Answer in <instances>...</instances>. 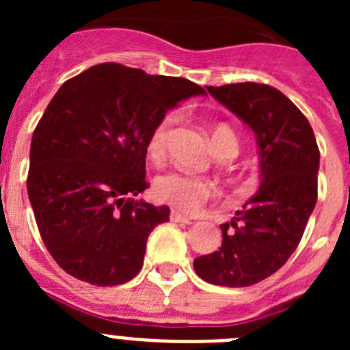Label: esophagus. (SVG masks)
Wrapping results in <instances>:
<instances>
[{
	"instance_id": "obj_1",
	"label": "esophagus",
	"mask_w": 350,
	"mask_h": 350,
	"mask_svg": "<svg viewBox=\"0 0 350 350\" xmlns=\"http://www.w3.org/2000/svg\"><path fill=\"white\" fill-rule=\"evenodd\" d=\"M170 219H172L173 222H185V224H189L191 222L189 217L182 215V213L177 212V210H172V213H170Z\"/></svg>"
}]
</instances>
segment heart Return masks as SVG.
I'll return each instance as SVG.
<instances>
[{"mask_svg":"<svg viewBox=\"0 0 350 350\" xmlns=\"http://www.w3.org/2000/svg\"><path fill=\"white\" fill-rule=\"evenodd\" d=\"M175 120H177L175 113H166L148 135L147 154L156 163L165 157L166 144H168ZM210 144H212L213 152L219 157H234L238 152V137L228 124H217L212 129ZM213 193H215V187L212 182L193 173L178 172V170L163 173L154 182V194L157 200L185 213L198 212L213 196Z\"/></svg>","mask_w":350,"mask_h":350,"instance_id":"obj_1","label":"heart"}]
</instances>
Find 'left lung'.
Instances as JSON below:
<instances>
[{
	"mask_svg": "<svg viewBox=\"0 0 350 350\" xmlns=\"http://www.w3.org/2000/svg\"><path fill=\"white\" fill-rule=\"evenodd\" d=\"M206 91L254 131L261 184L221 224L219 250L194 259V270L215 286L247 287L273 275L298 247L317 202L319 148L307 117L275 88L243 82Z\"/></svg>",
	"mask_w": 350,
	"mask_h": 350,
	"instance_id": "8db88e82",
	"label": "left lung"
}]
</instances>
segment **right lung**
<instances>
[{
	"label": "right lung",
	"instance_id": "1",
	"mask_svg": "<svg viewBox=\"0 0 350 350\" xmlns=\"http://www.w3.org/2000/svg\"><path fill=\"white\" fill-rule=\"evenodd\" d=\"M203 88L180 77L103 63L66 80L40 119L29 150L27 196L42 240L75 279L119 286L142 270L166 205L135 200L147 140L170 108Z\"/></svg>",
	"mask_w": 350,
	"mask_h": 350
}]
</instances>
